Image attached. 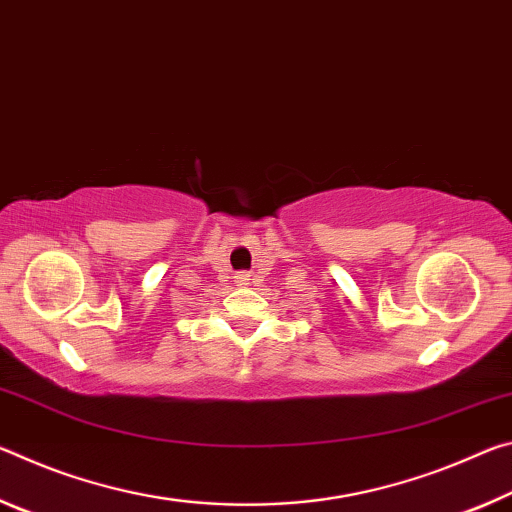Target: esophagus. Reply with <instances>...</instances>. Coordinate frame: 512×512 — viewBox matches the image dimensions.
Instances as JSON below:
<instances>
[{"label": "esophagus", "mask_w": 512, "mask_h": 512, "mask_svg": "<svg viewBox=\"0 0 512 512\" xmlns=\"http://www.w3.org/2000/svg\"><path fill=\"white\" fill-rule=\"evenodd\" d=\"M247 274H238V283H247Z\"/></svg>", "instance_id": "esophagus-1"}]
</instances>
